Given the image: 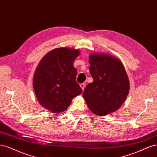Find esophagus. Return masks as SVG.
Listing matches in <instances>:
<instances>
[{"label": "esophagus", "instance_id": "esophagus-1", "mask_svg": "<svg viewBox=\"0 0 157 157\" xmlns=\"http://www.w3.org/2000/svg\"><path fill=\"white\" fill-rule=\"evenodd\" d=\"M85 86H86V84H85V83H81L80 84V86L81 87V88H82V90H84V88H85Z\"/></svg>", "mask_w": 157, "mask_h": 157}]
</instances>
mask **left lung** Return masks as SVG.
<instances>
[{"instance_id": "1", "label": "left lung", "mask_w": 157, "mask_h": 157, "mask_svg": "<svg viewBox=\"0 0 157 157\" xmlns=\"http://www.w3.org/2000/svg\"><path fill=\"white\" fill-rule=\"evenodd\" d=\"M89 63L94 80L83 93L88 108L99 116L117 111L124 101L130 89L124 66L115 57L103 54H91Z\"/></svg>"}]
</instances>
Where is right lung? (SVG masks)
<instances>
[{
	"label": "right lung",
	"mask_w": 157,
	"mask_h": 157,
	"mask_svg": "<svg viewBox=\"0 0 157 157\" xmlns=\"http://www.w3.org/2000/svg\"><path fill=\"white\" fill-rule=\"evenodd\" d=\"M78 50L58 48L41 59L33 77V88L40 105L59 113L67 109L73 98L82 92L76 81L77 69L73 61Z\"/></svg>",
	"instance_id": "right-lung-1"
}]
</instances>
